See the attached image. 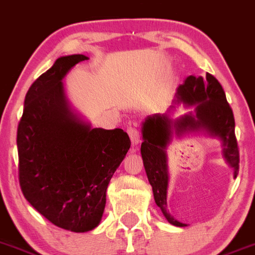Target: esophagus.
Listing matches in <instances>:
<instances>
[{"instance_id":"1","label":"esophagus","mask_w":255,"mask_h":255,"mask_svg":"<svg viewBox=\"0 0 255 255\" xmlns=\"http://www.w3.org/2000/svg\"><path fill=\"white\" fill-rule=\"evenodd\" d=\"M128 134H129L130 140H131V144L132 146H137L140 144V135L139 131H137L135 128H129L128 129Z\"/></svg>"}]
</instances>
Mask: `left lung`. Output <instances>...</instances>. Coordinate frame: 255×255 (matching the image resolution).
<instances>
[{
  "label": "left lung",
  "instance_id": "1",
  "mask_svg": "<svg viewBox=\"0 0 255 255\" xmlns=\"http://www.w3.org/2000/svg\"><path fill=\"white\" fill-rule=\"evenodd\" d=\"M193 107L176 119L171 115L178 106ZM141 156L150 185L152 186L155 203L170 224L186 227L178 222L166 209L169 185V166L166 150L173 137L189 134H205L222 142L223 157L234 170L237 178L239 170V150L235 137V121L232 108L228 104L222 85L213 75L203 77L189 76L178 87L173 104L165 114H154L142 121Z\"/></svg>",
  "mask_w": 255,
  "mask_h": 255
}]
</instances>
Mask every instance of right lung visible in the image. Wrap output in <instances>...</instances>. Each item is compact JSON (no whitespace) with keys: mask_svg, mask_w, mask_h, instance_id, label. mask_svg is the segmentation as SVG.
Here are the masks:
<instances>
[{"mask_svg":"<svg viewBox=\"0 0 255 255\" xmlns=\"http://www.w3.org/2000/svg\"><path fill=\"white\" fill-rule=\"evenodd\" d=\"M85 60L59 57L31 85L17 129L23 195L52 224L75 233L100 224L106 189L131 145L123 129L93 128L70 105L62 79Z\"/></svg>","mask_w":255,"mask_h":255,"instance_id":"1","label":"right lung"}]
</instances>
